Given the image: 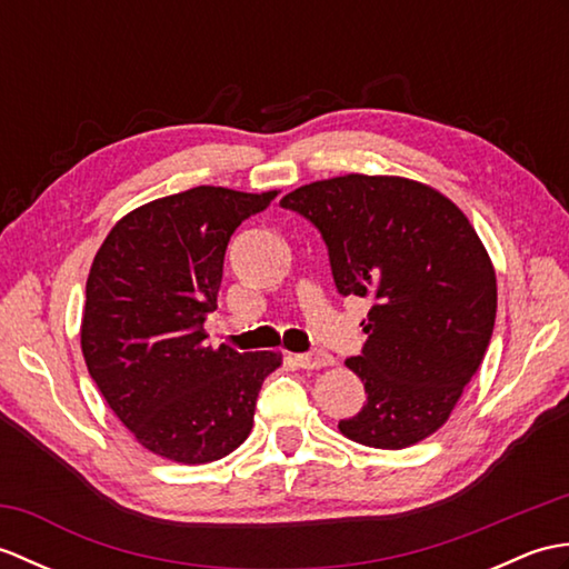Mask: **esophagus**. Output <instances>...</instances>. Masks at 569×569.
Here are the masks:
<instances>
[{
  "instance_id": "obj_1",
  "label": "esophagus",
  "mask_w": 569,
  "mask_h": 569,
  "mask_svg": "<svg viewBox=\"0 0 569 569\" xmlns=\"http://www.w3.org/2000/svg\"><path fill=\"white\" fill-rule=\"evenodd\" d=\"M296 361H298V367H303V369H325V367H332V365H335L332 355L320 352V349H318V352L298 355Z\"/></svg>"
}]
</instances>
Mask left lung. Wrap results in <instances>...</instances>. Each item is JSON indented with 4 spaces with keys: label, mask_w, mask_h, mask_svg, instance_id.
<instances>
[{
    "label": "left lung",
    "mask_w": 569,
    "mask_h": 569,
    "mask_svg": "<svg viewBox=\"0 0 569 569\" xmlns=\"http://www.w3.org/2000/svg\"><path fill=\"white\" fill-rule=\"evenodd\" d=\"M281 208L320 229L337 291L371 298L369 340L345 361L367 403L337 428L379 450L426 440L477 373L497 320V273L475 227L442 192L398 176L316 180Z\"/></svg>",
    "instance_id": "8db88e82"
}]
</instances>
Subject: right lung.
<instances>
[{"label":"right lung","instance_id":"1","mask_svg":"<svg viewBox=\"0 0 569 569\" xmlns=\"http://www.w3.org/2000/svg\"><path fill=\"white\" fill-rule=\"evenodd\" d=\"M278 190L198 186L119 220L90 266L82 357L107 406L149 452L180 465L222 459L249 438L278 352L204 345L229 237Z\"/></svg>","mask_w":569,"mask_h":569}]
</instances>
